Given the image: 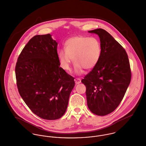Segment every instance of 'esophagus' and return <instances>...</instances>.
I'll list each match as a JSON object with an SVG mask.
<instances>
[{
    "instance_id": "obj_1",
    "label": "esophagus",
    "mask_w": 146,
    "mask_h": 146,
    "mask_svg": "<svg viewBox=\"0 0 146 146\" xmlns=\"http://www.w3.org/2000/svg\"><path fill=\"white\" fill-rule=\"evenodd\" d=\"M75 84L77 85V84H79L81 82V79L79 78H76L75 79Z\"/></svg>"
}]
</instances>
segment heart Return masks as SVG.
Returning <instances> with one entry per match:
<instances>
[{
  "label": "heart",
  "instance_id": "b5f03b06",
  "mask_svg": "<svg viewBox=\"0 0 146 146\" xmlns=\"http://www.w3.org/2000/svg\"><path fill=\"white\" fill-rule=\"evenodd\" d=\"M65 49L58 51V58L61 67L67 71H70L71 64H76L75 71L80 74L83 68L90 70L96 66L102 55V46L96 37L78 36L66 40Z\"/></svg>",
  "mask_w": 146,
  "mask_h": 146
}]
</instances>
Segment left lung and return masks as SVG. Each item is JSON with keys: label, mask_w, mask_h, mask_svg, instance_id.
<instances>
[{"label": "left lung", "mask_w": 146, "mask_h": 146, "mask_svg": "<svg viewBox=\"0 0 146 146\" xmlns=\"http://www.w3.org/2000/svg\"><path fill=\"white\" fill-rule=\"evenodd\" d=\"M97 34L102 46L98 65L81 82L86 86L87 104L96 115L104 116L119 105L131 80V70L124 48L106 30L88 31Z\"/></svg>", "instance_id": "8db88e82"}]
</instances>
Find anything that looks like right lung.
I'll list each match as a JSON object with an SVG mask.
<instances>
[{
  "instance_id": "right-lung-1",
  "label": "right lung",
  "mask_w": 146,
  "mask_h": 146,
  "mask_svg": "<svg viewBox=\"0 0 146 146\" xmlns=\"http://www.w3.org/2000/svg\"><path fill=\"white\" fill-rule=\"evenodd\" d=\"M57 43L50 34L36 35L27 43L15 65L18 92L31 111L47 120L65 113L74 78L60 67Z\"/></svg>"
}]
</instances>
